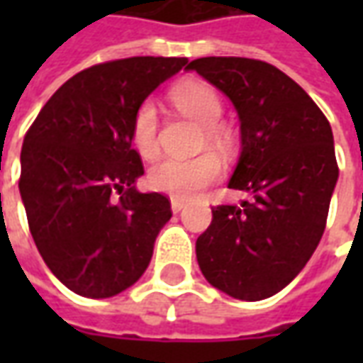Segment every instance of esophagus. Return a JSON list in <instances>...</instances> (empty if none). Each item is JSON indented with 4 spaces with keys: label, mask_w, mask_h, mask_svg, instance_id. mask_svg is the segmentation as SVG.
Returning a JSON list of instances; mask_svg holds the SVG:
<instances>
[{
    "label": "esophagus",
    "mask_w": 363,
    "mask_h": 363,
    "mask_svg": "<svg viewBox=\"0 0 363 363\" xmlns=\"http://www.w3.org/2000/svg\"><path fill=\"white\" fill-rule=\"evenodd\" d=\"M186 206V202L184 200H181V198H171V210H173V213H179Z\"/></svg>",
    "instance_id": "34e87169"
}]
</instances>
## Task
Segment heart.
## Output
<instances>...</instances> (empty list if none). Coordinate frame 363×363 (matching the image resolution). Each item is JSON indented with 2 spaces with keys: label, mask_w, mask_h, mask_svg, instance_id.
I'll return each instance as SVG.
<instances>
[{
  "label": "heart",
  "mask_w": 363,
  "mask_h": 363,
  "mask_svg": "<svg viewBox=\"0 0 363 363\" xmlns=\"http://www.w3.org/2000/svg\"><path fill=\"white\" fill-rule=\"evenodd\" d=\"M173 103L190 118L204 124L206 138L213 143H220L225 135L220 120L223 106L220 95L213 87L202 82H182L171 91ZM157 106L153 101H143L132 118V143L143 159L157 155ZM221 174L220 157L206 151L194 157H163L151 167L147 173V184L157 192H165L173 198H190L206 189Z\"/></svg>",
  "instance_id": "obj_1"
}]
</instances>
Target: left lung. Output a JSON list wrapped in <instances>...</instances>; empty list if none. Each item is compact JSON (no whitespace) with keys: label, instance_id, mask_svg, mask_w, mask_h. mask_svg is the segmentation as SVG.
<instances>
[{"label":"left lung","instance_id":"left-lung-1","mask_svg":"<svg viewBox=\"0 0 363 363\" xmlns=\"http://www.w3.org/2000/svg\"><path fill=\"white\" fill-rule=\"evenodd\" d=\"M186 69L235 106L241 155L228 186L251 196L212 208L198 267L223 294L260 301L303 270L323 237L338 181L333 130L311 96L267 62L210 56Z\"/></svg>","mask_w":363,"mask_h":363}]
</instances>
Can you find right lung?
Segmentation results:
<instances>
[{
    "label": "right lung",
    "instance_id": "right-lung-1",
    "mask_svg": "<svg viewBox=\"0 0 363 363\" xmlns=\"http://www.w3.org/2000/svg\"><path fill=\"white\" fill-rule=\"evenodd\" d=\"M186 58L116 60L83 69L60 87L28 128L19 192L40 257L77 296L124 291L150 267L171 202L138 192L132 150L135 108Z\"/></svg>",
    "mask_w": 363,
    "mask_h": 363
}]
</instances>
